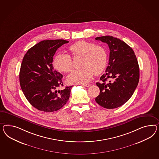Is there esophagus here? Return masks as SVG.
<instances>
[{
  "mask_svg": "<svg viewBox=\"0 0 159 159\" xmlns=\"http://www.w3.org/2000/svg\"><path fill=\"white\" fill-rule=\"evenodd\" d=\"M82 86H84V87H88L89 86H91L90 84H82Z\"/></svg>",
  "mask_w": 159,
  "mask_h": 159,
  "instance_id": "esophagus-1",
  "label": "esophagus"
}]
</instances>
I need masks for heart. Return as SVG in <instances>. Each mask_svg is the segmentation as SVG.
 <instances>
[{
    "instance_id": "obj_1",
    "label": "heart",
    "mask_w": 159,
    "mask_h": 159,
    "mask_svg": "<svg viewBox=\"0 0 159 159\" xmlns=\"http://www.w3.org/2000/svg\"><path fill=\"white\" fill-rule=\"evenodd\" d=\"M73 56L82 57L80 69L70 73L68 80L70 83H86L90 82L94 74L102 73L107 63V54L104 48L94 43L79 40L69 47ZM55 68L61 72L69 73L73 69L70 56L66 54L56 55L53 60Z\"/></svg>"
}]
</instances>
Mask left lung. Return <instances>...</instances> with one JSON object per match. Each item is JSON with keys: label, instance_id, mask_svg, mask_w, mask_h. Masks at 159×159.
<instances>
[{"label": "left lung", "instance_id": "obj_1", "mask_svg": "<svg viewBox=\"0 0 159 159\" xmlns=\"http://www.w3.org/2000/svg\"><path fill=\"white\" fill-rule=\"evenodd\" d=\"M107 43L109 60L105 73L97 86L100 90L96 102L107 109L121 107L131 97L139 80V68L133 50L125 42L111 36L97 37ZM111 80L109 82H106Z\"/></svg>", "mask_w": 159, "mask_h": 159}]
</instances>
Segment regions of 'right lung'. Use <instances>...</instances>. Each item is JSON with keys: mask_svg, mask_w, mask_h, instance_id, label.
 <instances>
[{"mask_svg": "<svg viewBox=\"0 0 159 159\" xmlns=\"http://www.w3.org/2000/svg\"><path fill=\"white\" fill-rule=\"evenodd\" d=\"M68 42L63 39L41 41L30 48L23 58L20 71L21 88L29 102L39 111H57L69 98L72 86L58 90L63 86V76L52 65L57 49Z\"/></svg>", "mask_w": 159, "mask_h": 159, "instance_id": "obj_1", "label": "right lung"}]
</instances>
